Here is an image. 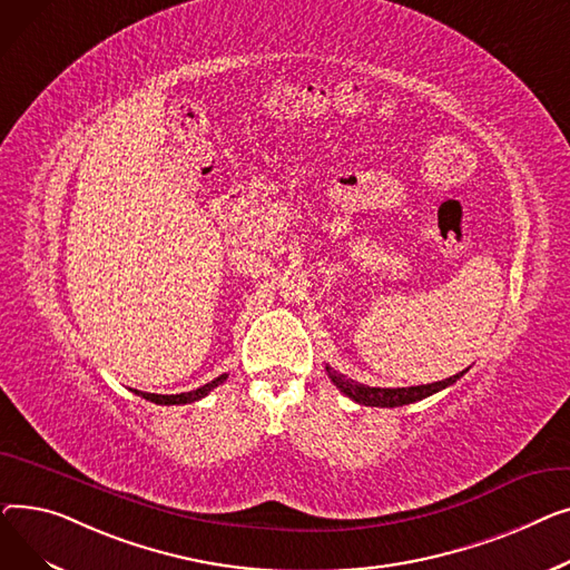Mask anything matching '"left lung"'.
Returning <instances> with one entry per match:
<instances>
[{"label": "left lung", "mask_w": 570, "mask_h": 570, "mask_svg": "<svg viewBox=\"0 0 570 570\" xmlns=\"http://www.w3.org/2000/svg\"><path fill=\"white\" fill-rule=\"evenodd\" d=\"M470 371V367H466ZM466 371L449 377V380H442V382H432V384H421V386H407V389H380V386H365V384H358L341 373L333 371V367L326 365V373L331 377V382L336 384L347 397H352L354 403L358 405H365V407H403V405H410V403H416V400H423L432 393H438L451 384H455Z\"/></svg>", "instance_id": "8db88e82"}]
</instances>
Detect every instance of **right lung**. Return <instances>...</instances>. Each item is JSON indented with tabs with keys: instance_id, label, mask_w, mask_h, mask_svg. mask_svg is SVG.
Segmentation results:
<instances>
[{
	"instance_id": "right-lung-1",
	"label": "right lung",
	"mask_w": 570,
	"mask_h": 570,
	"mask_svg": "<svg viewBox=\"0 0 570 570\" xmlns=\"http://www.w3.org/2000/svg\"><path fill=\"white\" fill-rule=\"evenodd\" d=\"M225 380H227V375H220V377L212 380L205 386H199V389L188 391V393H177V395H158V393H145V391H136V393L142 395L145 400H149V403H156V405H186V403H195V400L209 395V391H214Z\"/></svg>"
}]
</instances>
